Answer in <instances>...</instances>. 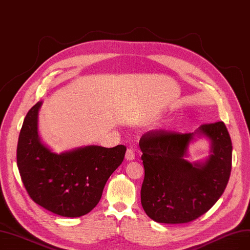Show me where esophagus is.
<instances>
[{
	"instance_id": "obj_1",
	"label": "esophagus",
	"mask_w": 250,
	"mask_h": 250,
	"mask_svg": "<svg viewBox=\"0 0 250 250\" xmlns=\"http://www.w3.org/2000/svg\"><path fill=\"white\" fill-rule=\"evenodd\" d=\"M125 158H126L127 160H129V161H132V160H134V159H135V153H134V149H133V148H131V147L127 148Z\"/></svg>"
}]
</instances>
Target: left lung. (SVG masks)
Instances as JSON below:
<instances>
[{
  "mask_svg": "<svg viewBox=\"0 0 250 250\" xmlns=\"http://www.w3.org/2000/svg\"><path fill=\"white\" fill-rule=\"evenodd\" d=\"M201 136L211 141V155L204 163H188V145ZM139 147L145 167L142 205L153 221L189 223L223 195L232 169V142L224 122L203 124L192 133L148 131Z\"/></svg>",
  "mask_w": 250,
  "mask_h": 250,
  "instance_id": "1",
  "label": "left lung"
}]
</instances>
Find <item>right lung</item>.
<instances>
[{"label": "right lung", "mask_w": 250, "mask_h": 250, "mask_svg": "<svg viewBox=\"0 0 250 250\" xmlns=\"http://www.w3.org/2000/svg\"><path fill=\"white\" fill-rule=\"evenodd\" d=\"M42 102L26 114L19 133L17 166L29 197L47 210L64 217L90 212L103 195L108 177L121 165L126 146H86L53 153L38 134Z\"/></svg>", "instance_id": "obj_1"}]
</instances>
